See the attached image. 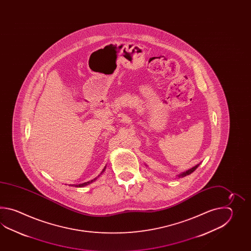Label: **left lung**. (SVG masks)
<instances>
[{"mask_svg":"<svg viewBox=\"0 0 251 251\" xmlns=\"http://www.w3.org/2000/svg\"><path fill=\"white\" fill-rule=\"evenodd\" d=\"M199 165H200V163L198 164V165L195 166V167H193L191 169H189V170H187V171H184V172H182L180 174H178L177 176H178V177H183V176H187V175H189V174H191L192 172H194V171H196V170L198 169V166Z\"/></svg>","mask_w":251,"mask_h":251,"instance_id":"obj_1","label":"left lung"}]
</instances>
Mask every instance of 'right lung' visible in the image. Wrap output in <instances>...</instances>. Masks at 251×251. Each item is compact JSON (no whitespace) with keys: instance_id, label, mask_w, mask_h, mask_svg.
Instances as JSON below:
<instances>
[{"instance_id":"right-lung-1","label":"right lung","mask_w":251,"mask_h":251,"mask_svg":"<svg viewBox=\"0 0 251 251\" xmlns=\"http://www.w3.org/2000/svg\"><path fill=\"white\" fill-rule=\"evenodd\" d=\"M105 170H106V166H105V168L103 169V171H101V173H100V174H102V173H103V172L105 171ZM100 176V175H99V176H97V177H95L94 179H92V180H91V181L85 182V183H82V184H79V185H72V186H74V187H85V186H87V185H89V184H91V183H92V182L95 181L97 178H98V177H99V176Z\"/></svg>"}]
</instances>
